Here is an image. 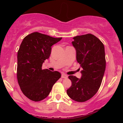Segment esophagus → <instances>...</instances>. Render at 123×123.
<instances>
[{
	"mask_svg": "<svg viewBox=\"0 0 123 123\" xmlns=\"http://www.w3.org/2000/svg\"><path fill=\"white\" fill-rule=\"evenodd\" d=\"M62 78L66 79V78H68V75H67V74H62Z\"/></svg>",
	"mask_w": 123,
	"mask_h": 123,
	"instance_id": "esophagus-1",
	"label": "esophagus"
}]
</instances>
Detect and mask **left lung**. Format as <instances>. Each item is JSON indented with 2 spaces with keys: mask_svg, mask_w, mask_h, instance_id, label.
Listing matches in <instances>:
<instances>
[{
  "mask_svg": "<svg viewBox=\"0 0 123 123\" xmlns=\"http://www.w3.org/2000/svg\"><path fill=\"white\" fill-rule=\"evenodd\" d=\"M72 45L76 51V59L82 68L81 78L68 77L72 86L67 90L69 97L77 102H85L98 91L106 68L104 45L92 34L73 38Z\"/></svg>",
  "mask_w": 123,
  "mask_h": 123,
  "instance_id": "8db88e82",
  "label": "left lung"
}]
</instances>
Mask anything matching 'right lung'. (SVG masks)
<instances>
[{"instance_id": "obj_1", "label": "right lung", "mask_w": 123, "mask_h": 123, "mask_svg": "<svg viewBox=\"0 0 123 123\" xmlns=\"http://www.w3.org/2000/svg\"><path fill=\"white\" fill-rule=\"evenodd\" d=\"M35 32L23 38L17 53V80L26 96L40 101L49 95L55 82L61 77L59 72L42 69L49 58L51 46L62 40Z\"/></svg>"}]
</instances>
